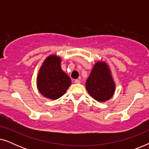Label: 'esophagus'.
Returning <instances> with one entry per match:
<instances>
[{
    "mask_svg": "<svg viewBox=\"0 0 149 149\" xmlns=\"http://www.w3.org/2000/svg\"><path fill=\"white\" fill-rule=\"evenodd\" d=\"M74 83H77V84H80L81 81L80 80H78V79H76V80L74 81Z\"/></svg>",
    "mask_w": 149,
    "mask_h": 149,
    "instance_id": "1",
    "label": "esophagus"
}]
</instances>
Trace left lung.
Wrapping results in <instances>:
<instances>
[{"label":"left lung","mask_w":149,"mask_h":149,"mask_svg":"<svg viewBox=\"0 0 149 149\" xmlns=\"http://www.w3.org/2000/svg\"><path fill=\"white\" fill-rule=\"evenodd\" d=\"M89 94L99 102L109 100L115 92L116 84L109 64L103 60L97 61L85 83Z\"/></svg>","instance_id":"1"}]
</instances>
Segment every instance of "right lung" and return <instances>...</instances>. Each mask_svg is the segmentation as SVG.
I'll return each mask as SVG.
<instances>
[{
	"label": "right lung",
	"instance_id": "add662e5",
	"mask_svg": "<svg viewBox=\"0 0 149 149\" xmlns=\"http://www.w3.org/2000/svg\"><path fill=\"white\" fill-rule=\"evenodd\" d=\"M61 57L52 54L43 61L36 78V86L42 96L49 100L62 97L71 85V79L61 68Z\"/></svg>",
	"mask_w": 149,
	"mask_h": 149
}]
</instances>
